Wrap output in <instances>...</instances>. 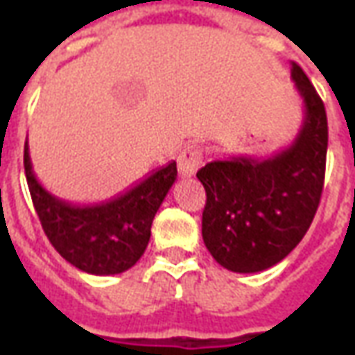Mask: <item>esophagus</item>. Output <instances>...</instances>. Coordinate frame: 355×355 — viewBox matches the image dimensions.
Wrapping results in <instances>:
<instances>
[{
    "label": "esophagus",
    "mask_w": 355,
    "mask_h": 355,
    "mask_svg": "<svg viewBox=\"0 0 355 355\" xmlns=\"http://www.w3.org/2000/svg\"><path fill=\"white\" fill-rule=\"evenodd\" d=\"M201 163H203V152H201V148L198 144L186 146L177 157L180 177H193L196 171L201 167Z\"/></svg>",
    "instance_id": "obj_1"
}]
</instances>
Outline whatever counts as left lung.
I'll list each match as a JSON object with an SVG mask.
<instances>
[{
	"label": "left lung",
	"mask_w": 355,
	"mask_h": 355,
	"mask_svg": "<svg viewBox=\"0 0 355 355\" xmlns=\"http://www.w3.org/2000/svg\"><path fill=\"white\" fill-rule=\"evenodd\" d=\"M291 78L304 121L289 148L268 159H215L198 171L207 192L201 236L220 266L254 274L282 262L300 243L320 205L327 157V114L297 62Z\"/></svg>",
	"instance_id": "left-lung-1"
}]
</instances>
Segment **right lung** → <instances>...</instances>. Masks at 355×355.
Listing matches in <instances>:
<instances>
[{"label":"right lung","instance_id":"right-lung-1","mask_svg":"<svg viewBox=\"0 0 355 355\" xmlns=\"http://www.w3.org/2000/svg\"><path fill=\"white\" fill-rule=\"evenodd\" d=\"M24 171L45 236L62 259L93 275L121 274L137 264L146 251L155 213L177 180V163L171 162L112 200L73 205L40 184L28 140Z\"/></svg>","mask_w":355,"mask_h":355}]
</instances>
